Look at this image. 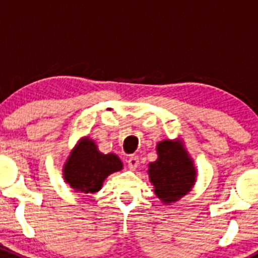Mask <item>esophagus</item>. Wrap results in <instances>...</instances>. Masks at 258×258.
I'll return each instance as SVG.
<instances>
[{
  "mask_svg": "<svg viewBox=\"0 0 258 258\" xmlns=\"http://www.w3.org/2000/svg\"><path fill=\"white\" fill-rule=\"evenodd\" d=\"M127 165H128L130 170H136L139 167V157L135 155H131L127 160Z\"/></svg>",
  "mask_w": 258,
  "mask_h": 258,
  "instance_id": "obj_1",
  "label": "esophagus"
}]
</instances>
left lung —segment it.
<instances>
[{"mask_svg":"<svg viewBox=\"0 0 258 258\" xmlns=\"http://www.w3.org/2000/svg\"><path fill=\"white\" fill-rule=\"evenodd\" d=\"M158 158L148 165L155 194L165 204H172L191 191L196 179L194 162L178 142L165 140L157 145Z\"/></svg>","mask_w":258,"mask_h":258,"instance_id":"8db88e82","label":"left lung"}]
</instances>
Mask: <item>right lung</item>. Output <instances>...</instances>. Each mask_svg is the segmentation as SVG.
Listing matches in <instances>:
<instances>
[{
    "label": "right lung",
    "instance_id": "1",
    "mask_svg": "<svg viewBox=\"0 0 258 258\" xmlns=\"http://www.w3.org/2000/svg\"><path fill=\"white\" fill-rule=\"evenodd\" d=\"M122 170V162L116 155H103L88 137L81 140L64 163V181L76 192L95 194L111 173Z\"/></svg>",
    "mask_w": 258,
    "mask_h": 258
}]
</instances>
